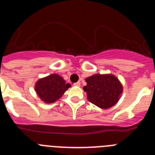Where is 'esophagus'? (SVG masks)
I'll return each instance as SVG.
<instances>
[{
    "instance_id": "obj_1",
    "label": "esophagus",
    "mask_w": 155,
    "mask_h": 155,
    "mask_svg": "<svg viewBox=\"0 0 155 155\" xmlns=\"http://www.w3.org/2000/svg\"><path fill=\"white\" fill-rule=\"evenodd\" d=\"M74 86H76V87H80V85H81V83L80 82H76V83H74Z\"/></svg>"
}]
</instances>
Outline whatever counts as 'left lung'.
Instances as JSON below:
<instances>
[{"label": "left lung", "mask_w": 155, "mask_h": 155, "mask_svg": "<svg viewBox=\"0 0 155 155\" xmlns=\"http://www.w3.org/2000/svg\"><path fill=\"white\" fill-rule=\"evenodd\" d=\"M87 85L83 89L87 100L101 109H109L116 105L123 93V85L115 75H91L85 79Z\"/></svg>", "instance_id": "left-lung-1"}]
</instances>
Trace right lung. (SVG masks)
Instances as JSON below:
<instances>
[{
  "instance_id": "add662e5",
  "label": "right lung",
  "mask_w": 155,
  "mask_h": 155,
  "mask_svg": "<svg viewBox=\"0 0 155 155\" xmlns=\"http://www.w3.org/2000/svg\"><path fill=\"white\" fill-rule=\"evenodd\" d=\"M71 84L66 83L62 77L53 74L38 80L35 84V91L42 102L53 103L61 98Z\"/></svg>"
}]
</instances>
